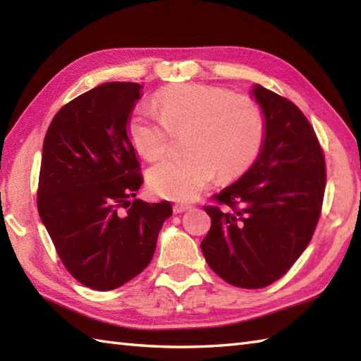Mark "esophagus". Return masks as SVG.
Masks as SVG:
<instances>
[{
    "instance_id": "obj_1",
    "label": "esophagus",
    "mask_w": 361,
    "mask_h": 361,
    "mask_svg": "<svg viewBox=\"0 0 361 361\" xmlns=\"http://www.w3.org/2000/svg\"><path fill=\"white\" fill-rule=\"evenodd\" d=\"M189 209H192V206L186 204V203H175V204H173V212H175V214H181V212L189 211Z\"/></svg>"
}]
</instances>
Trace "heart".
Returning <instances> with one entry per match:
<instances>
[{"label": "heart", "mask_w": 361, "mask_h": 361, "mask_svg": "<svg viewBox=\"0 0 361 361\" xmlns=\"http://www.w3.org/2000/svg\"><path fill=\"white\" fill-rule=\"evenodd\" d=\"M155 105L137 106L128 119V136L144 158L167 150L169 130L188 128L185 155L153 166L149 186L169 200H192L219 172L229 180L242 175L259 157L265 140V118L257 102L228 90L185 83L159 91Z\"/></svg>", "instance_id": "obj_1"}]
</instances>
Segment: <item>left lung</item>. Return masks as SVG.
Here are the masks:
<instances>
[{"mask_svg":"<svg viewBox=\"0 0 361 361\" xmlns=\"http://www.w3.org/2000/svg\"><path fill=\"white\" fill-rule=\"evenodd\" d=\"M265 118L255 163L204 206L206 262L240 288H262L286 274L315 231L326 189L324 155L298 106L260 85L251 90Z\"/></svg>","mask_w":361,"mask_h":361,"instance_id":"1","label":"left lung"}]
</instances>
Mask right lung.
<instances>
[{
    "label": "right lung",
    "instance_id": "obj_1",
    "mask_svg": "<svg viewBox=\"0 0 361 361\" xmlns=\"http://www.w3.org/2000/svg\"><path fill=\"white\" fill-rule=\"evenodd\" d=\"M142 87L109 82L66 104L46 132L37 208L66 270L114 290L150 264L169 202L145 203L128 119Z\"/></svg>",
    "mask_w": 361,
    "mask_h": 361
}]
</instances>
